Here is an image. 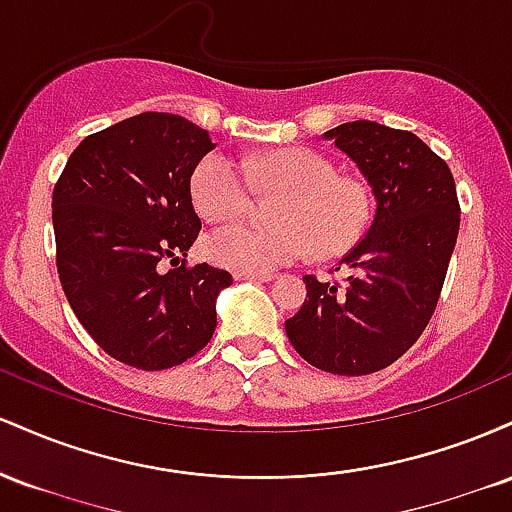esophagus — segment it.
Returning a JSON list of instances; mask_svg holds the SVG:
<instances>
[{
  "label": "esophagus",
  "mask_w": 512,
  "mask_h": 512,
  "mask_svg": "<svg viewBox=\"0 0 512 512\" xmlns=\"http://www.w3.org/2000/svg\"><path fill=\"white\" fill-rule=\"evenodd\" d=\"M274 276L272 274H250V272H236V281H257V284H269Z\"/></svg>",
  "instance_id": "34e87169"
}]
</instances>
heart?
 I'll return each instance as SVG.
<instances>
[{
  "mask_svg": "<svg viewBox=\"0 0 512 512\" xmlns=\"http://www.w3.org/2000/svg\"><path fill=\"white\" fill-rule=\"evenodd\" d=\"M250 177L264 192H281L272 204V226L233 223L204 238L211 262L236 272L264 274L301 260L315 250L337 257L361 240L370 221L366 187L334 175L325 156L305 146L274 149L248 163ZM192 202L209 221L238 219L252 199V183L236 158L204 156L192 173Z\"/></svg>",
  "mask_w": 512,
  "mask_h": 512,
  "instance_id": "b5f03b06",
  "label": "heart"
}]
</instances>
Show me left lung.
Masks as SVG:
<instances>
[{"instance_id":"8db88e82","label":"left lung","mask_w":512,"mask_h":512,"mask_svg":"<svg viewBox=\"0 0 512 512\" xmlns=\"http://www.w3.org/2000/svg\"><path fill=\"white\" fill-rule=\"evenodd\" d=\"M322 139L368 180L375 216L339 262L349 269L344 286L303 276L308 296L286 320V334L310 366L368 375L395 363L426 330L457 243L460 204L448 163L416 134L356 120Z\"/></svg>"}]
</instances>
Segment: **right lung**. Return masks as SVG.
Segmentation results:
<instances>
[{
    "instance_id": "obj_1",
    "label": "right lung",
    "mask_w": 512,
    "mask_h": 512,
    "mask_svg": "<svg viewBox=\"0 0 512 512\" xmlns=\"http://www.w3.org/2000/svg\"><path fill=\"white\" fill-rule=\"evenodd\" d=\"M214 146L180 115H134L76 146L52 192L64 296L93 342L132 368L180 366L216 330L231 274L182 260L202 228L190 180Z\"/></svg>"
}]
</instances>
